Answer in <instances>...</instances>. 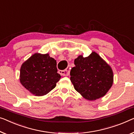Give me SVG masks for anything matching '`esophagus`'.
<instances>
[{
  "instance_id": "obj_1",
  "label": "esophagus",
  "mask_w": 134,
  "mask_h": 134,
  "mask_svg": "<svg viewBox=\"0 0 134 134\" xmlns=\"http://www.w3.org/2000/svg\"><path fill=\"white\" fill-rule=\"evenodd\" d=\"M70 68L67 67V69L64 70H59V73L61 75L64 76H69L70 75Z\"/></svg>"
}]
</instances>
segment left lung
<instances>
[{
  "instance_id": "obj_1",
  "label": "left lung",
  "mask_w": 134,
  "mask_h": 134,
  "mask_svg": "<svg viewBox=\"0 0 134 134\" xmlns=\"http://www.w3.org/2000/svg\"><path fill=\"white\" fill-rule=\"evenodd\" d=\"M70 71V81L83 98L95 100L108 93L113 85V71L96 52L87 57L79 55Z\"/></svg>"
}]
</instances>
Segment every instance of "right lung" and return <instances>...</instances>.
<instances>
[{
  "mask_svg": "<svg viewBox=\"0 0 134 134\" xmlns=\"http://www.w3.org/2000/svg\"><path fill=\"white\" fill-rule=\"evenodd\" d=\"M57 61L49 53H35L21 64L20 82L30 93L43 96L54 88L61 78Z\"/></svg>",
  "mask_w": 134,
  "mask_h": 134,
  "instance_id": "obj_1",
  "label": "right lung"
}]
</instances>
